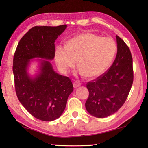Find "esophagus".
Returning a JSON list of instances; mask_svg holds the SVG:
<instances>
[{
  "label": "esophagus",
  "mask_w": 148,
  "mask_h": 148,
  "mask_svg": "<svg viewBox=\"0 0 148 148\" xmlns=\"http://www.w3.org/2000/svg\"><path fill=\"white\" fill-rule=\"evenodd\" d=\"M79 86H81V83H80L79 81H75L74 82L73 86H74V88H77V87H79Z\"/></svg>",
  "instance_id": "obj_1"
}]
</instances>
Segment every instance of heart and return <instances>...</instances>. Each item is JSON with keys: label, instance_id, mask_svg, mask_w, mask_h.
<instances>
[{"label": "heart", "instance_id": "1", "mask_svg": "<svg viewBox=\"0 0 148 148\" xmlns=\"http://www.w3.org/2000/svg\"><path fill=\"white\" fill-rule=\"evenodd\" d=\"M117 44L111 37H101L92 33L75 36L65 46H58L55 59L59 69L67 73L77 61L79 72L87 77L101 76L109 68L117 52Z\"/></svg>", "mask_w": 148, "mask_h": 148}]
</instances>
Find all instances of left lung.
Returning a JSON list of instances; mask_svg holds the SVG:
<instances>
[{
	"label": "left lung",
	"mask_w": 148,
	"mask_h": 148,
	"mask_svg": "<svg viewBox=\"0 0 148 148\" xmlns=\"http://www.w3.org/2000/svg\"><path fill=\"white\" fill-rule=\"evenodd\" d=\"M117 52L110 69L87 82L89 95L86 102L89 113L104 118L116 113L124 104L133 83L132 57L128 46L116 36Z\"/></svg>",
	"instance_id": "left-lung-1"
}]
</instances>
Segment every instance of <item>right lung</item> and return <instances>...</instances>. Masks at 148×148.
Listing matches in <instances>:
<instances>
[{"instance_id":"right-lung-1","label":"right lung","mask_w":148,"mask_h":148,"mask_svg":"<svg viewBox=\"0 0 148 148\" xmlns=\"http://www.w3.org/2000/svg\"><path fill=\"white\" fill-rule=\"evenodd\" d=\"M66 28L35 26L20 40L13 59L15 89L19 102L32 116L44 121L61 116L74 87L69 77L53 71L51 64L41 61L40 73L32 79L27 73L30 59L51 60L55 57V41Z\"/></svg>"}]
</instances>
